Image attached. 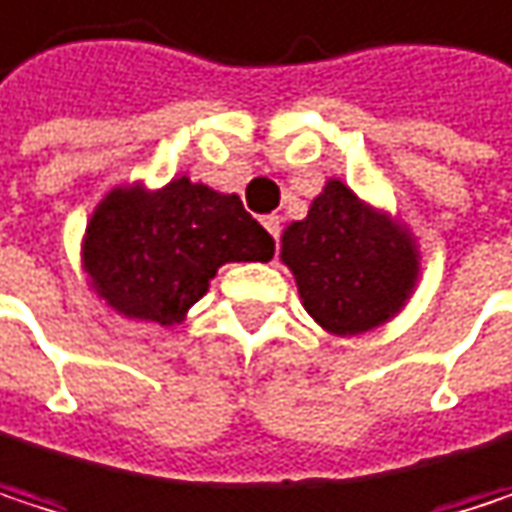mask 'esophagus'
Returning a JSON list of instances; mask_svg holds the SVG:
<instances>
[{
    "label": "esophagus",
    "instance_id": "34e87169",
    "mask_svg": "<svg viewBox=\"0 0 512 512\" xmlns=\"http://www.w3.org/2000/svg\"><path fill=\"white\" fill-rule=\"evenodd\" d=\"M262 226H265V229L271 232V238L277 241V238H280V229H283V220H280L277 214H268V217H262Z\"/></svg>",
    "mask_w": 512,
    "mask_h": 512
}]
</instances>
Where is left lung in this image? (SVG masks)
Returning a JSON list of instances; mask_svg holds the SVG:
<instances>
[{
  "mask_svg": "<svg viewBox=\"0 0 512 512\" xmlns=\"http://www.w3.org/2000/svg\"><path fill=\"white\" fill-rule=\"evenodd\" d=\"M307 313L331 334H364L402 310L417 283V247L387 214L331 178L304 220L283 232Z\"/></svg>",
  "mask_w": 512,
  "mask_h": 512,
  "instance_id": "8db88e82",
  "label": "left lung"
}]
</instances>
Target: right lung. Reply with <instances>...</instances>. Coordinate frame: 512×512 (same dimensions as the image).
<instances>
[{"instance_id": "right-lung-1", "label": "right lung", "mask_w": 512, "mask_h": 512, "mask_svg": "<svg viewBox=\"0 0 512 512\" xmlns=\"http://www.w3.org/2000/svg\"><path fill=\"white\" fill-rule=\"evenodd\" d=\"M274 238L232 193L190 178L160 190L116 187L95 208L83 268L92 289L122 316L175 325L208 292L226 262H268Z\"/></svg>"}]
</instances>
